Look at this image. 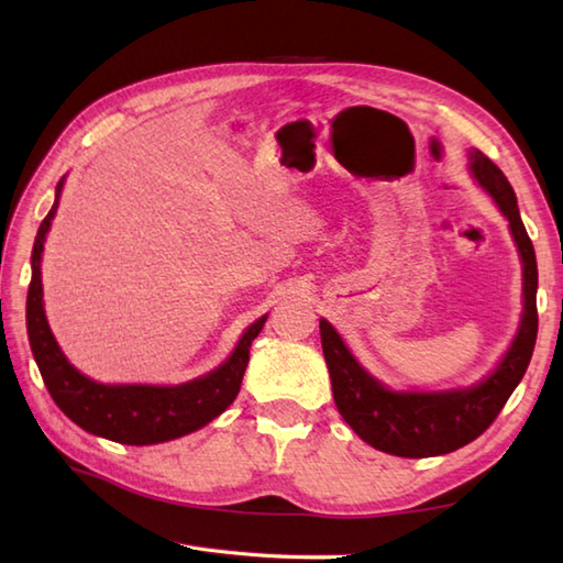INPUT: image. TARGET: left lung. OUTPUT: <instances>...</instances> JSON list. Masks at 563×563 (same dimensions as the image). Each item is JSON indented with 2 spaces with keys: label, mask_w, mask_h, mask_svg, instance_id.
Masks as SVG:
<instances>
[{
  "label": "left lung",
  "mask_w": 563,
  "mask_h": 563,
  "mask_svg": "<svg viewBox=\"0 0 563 563\" xmlns=\"http://www.w3.org/2000/svg\"><path fill=\"white\" fill-rule=\"evenodd\" d=\"M466 172L508 220L522 263V314L516 336L484 379L450 389H391L369 375L331 321L319 319L333 401L361 440L397 457H435L464 448L494 423L520 385L537 341V258L520 220L516 190L479 150L466 152Z\"/></svg>",
  "instance_id": "1"
}]
</instances>
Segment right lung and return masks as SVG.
Listing matches in <instances>:
<instances>
[{
  "label": "right lung",
  "mask_w": 563,
  "mask_h": 563,
  "mask_svg": "<svg viewBox=\"0 0 563 563\" xmlns=\"http://www.w3.org/2000/svg\"><path fill=\"white\" fill-rule=\"evenodd\" d=\"M65 178L67 176L57 181L53 208L35 234L26 300L29 343L47 391L69 421L91 435L123 442V445H157V442L176 440L208 426L236 399L249 365V349L266 324L268 314L258 317L254 324L244 329L224 363L181 385H106L79 373L55 341L43 307V249L59 196H63Z\"/></svg>",
  "instance_id": "1"
}]
</instances>
